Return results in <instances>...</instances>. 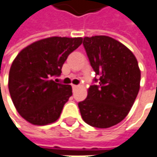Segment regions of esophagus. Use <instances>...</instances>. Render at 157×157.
<instances>
[{
  "mask_svg": "<svg viewBox=\"0 0 157 157\" xmlns=\"http://www.w3.org/2000/svg\"><path fill=\"white\" fill-rule=\"evenodd\" d=\"M72 88H73V90H77L78 88V85H72Z\"/></svg>",
  "mask_w": 157,
  "mask_h": 157,
  "instance_id": "34e87169",
  "label": "esophagus"
}]
</instances>
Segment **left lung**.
<instances>
[{
  "instance_id": "obj_1",
  "label": "left lung",
  "mask_w": 157,
  "mask_h": 157,
  "mask_svg": "<svg viewBox=\"0 0 157 157\" xmlns=\"http://www.w3.org/2000/svg\"><path fill=\"white\" fill-rule=\"evenodd\" d=\"M83 45L100 82L78 103L80 114L90 126L109 128L126 117L134 103L141 80L138 62L128 47L107 36L84 37Z\"/></svg>"
}]
</instances>
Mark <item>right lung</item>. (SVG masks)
<instances>
[{
  "label": "right lung",
  "instance_id": "right-lung-1",
  "mask_svg": "<svg viewBox=\"0 0 157 157\" xmlns=\"http://www.w3.org/2000/svg\"><path fill=\"white\" fill-rule=\"evenodd\" d=\"M81 37L52 36L34 42L14 58L8 87L18 113L34 125L56 121L72 95L70 85L56 83L54 77L68 55L82 44Z\"/></svg>",
  "mask_w": 157,
  "mask_h": 157
}]
</instances>
